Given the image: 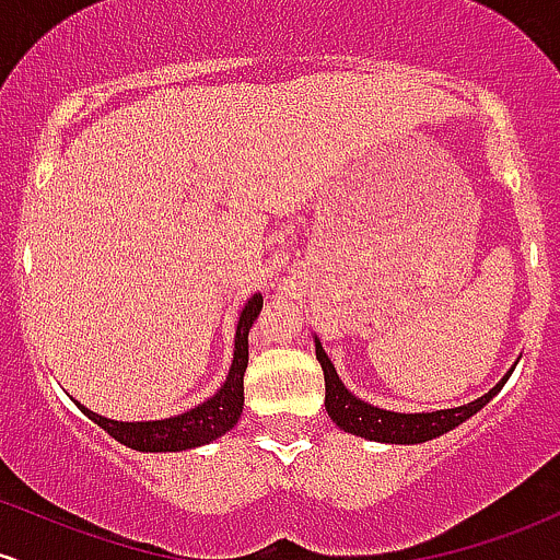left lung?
<instances>
[{
  "instance_id": "left-lung-1",
  "label": "left lung",
  "mask_w": 560,
  "mask_h": 560,
  "mask_svg": "<svg viewBox=\"0 0 560 560\" xmlns=\"http://www.w3.org/2000/svg\"><path fill=\"white\" fill-rule=\"evenodd\" d=\"M316 359L324 370V388H327V396H324V407H327V415L331 417L335 425L346 433L361 435V439L370 441H383V444H422V441L439 439V435L450 433L457 425H463L465 420H470L476 411H481L497 393L502 390V385L508 383L510 370L500 383L494 385L489 393H483L476 401L463 404V407L454 409H439V411H420V415H404V411H388L372 407V404L361 401L350 393L342 380L337 377L335 364L329 361V355L324 353L322 342L316 340Z\"/></svg>"
}]
</instances>
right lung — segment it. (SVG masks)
I'll return each instance as SVG.
<instances>
[{"label":"right lung","mask_w":560,"mask_h":560,"mask_svg":"<svg viewBox=\"0 0 560 560\" xmlns=\"http://www.w3.org/2000/svg\"><path fill=\"white\" fill-rule=\"evenodd\" d=\"M262 294H252L244 305L242 316L236 324V348H233V364L229 377L220 385V390L205 404L194 407L186 415L167 417V420L153 422H119L108 417L95 415L77 404L95 425H101L108 435H114L119 444L130 446L138 452H183L194 446L210 444L223 433L236 425L244 409V372L249 361V329L255 318L260 316Z\"/></svg>","instance_id":"1"}]
</instances>
